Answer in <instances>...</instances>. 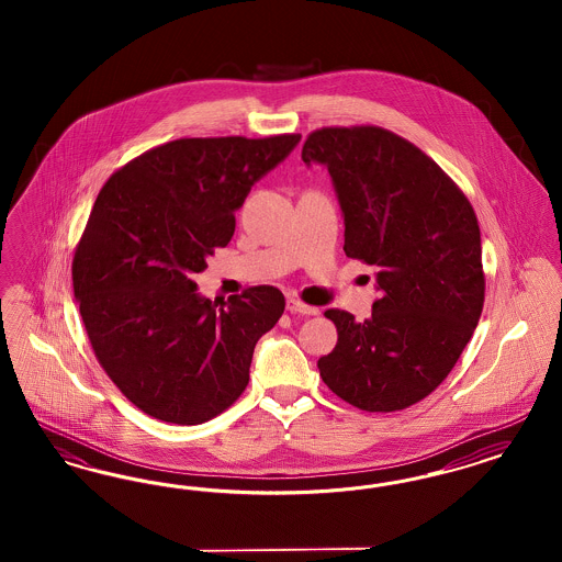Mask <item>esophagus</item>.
Wrapping results in <instances>:
<instances>
[{
  "instance_id": "1",
  "label": "esophagus",
  "mask_w": 562,
  "mask_h": 562,
  "mask_svg": "<svg viewBox=\"0 0 562 562\" xmlns=\"http://www.w3.org/2000/svg\"><path fill=\"white\" fill-rule=\"evenodd\" d=\"M286 310H289L291 314H299V316H316V314H318V307L305 305V303H301V301H296V299H289V301H286Z\"/></svg>"
}]
</instances>
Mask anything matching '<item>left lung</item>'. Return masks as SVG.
<instances>
[{"label": "left lung", "instance_id": "8db88e82", "mask_svg": "<svg viewBox=\"0 0 562 562\" xmlns=\"http://www.w3.org/2000/svg\"><path fill=\"white\" fill-rule=\"evenodd\" d=\"M301 158L328 168L344 250L376 268L373 314L326 310L337 346L322 381L369 413L424 401L451 373L484 303L481 227L463 191L419 147L379 126L321 128Z\"/></svg>", "mask_w": 562, "mask_h": 562}]
</instances>
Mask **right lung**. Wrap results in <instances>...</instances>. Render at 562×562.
I'll return each mask as SVG.
<instances>
[{"label":"right lung","mask_w":562,"mask_h":562,"mask_svg":"<svg viewBox=\"0 0 562 562\" xmlns=\"http://www.w3.org/2000/svg\"><path fill=\"white\" fill-rule=\"evenodd\" d=\"M301 134L179 138L101 189L74 257V294L99 364L136 408L198 426L240 398L284 294L252 286L216 303L193 276L227 246L250 188Z\"/></svg>","instance_id":"1"}]
</instances>
